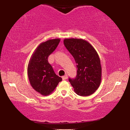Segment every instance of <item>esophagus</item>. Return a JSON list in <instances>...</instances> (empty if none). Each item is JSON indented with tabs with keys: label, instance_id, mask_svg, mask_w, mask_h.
I'll return each instance as SVG.
<instances>
[{
	"label": "esophagus",
	"instance_id": "esophagus-1",
	"mask_svg": "<svg viewBox=\"0 0 130 130\" xmlns=\"http://www.w3.org/2000/svg\"><path fill=\"white\" fill-rule=\"evenodd\" d=\"M62 80H66L67 79V78H68V75H64V76H62Z\"/></svg>",
	"mask_w": 130,
	"mask_h": 130
}]
</instances>
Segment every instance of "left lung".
I'll return each instance as SVG.
<instances>
[{
	"instance_id": "8db88e82",
	"label": "left lung",
	"mask_w": 130,
	"mask_h": 130,
	"mask_svg": "<svg viewBox=\"0 0 130 130\" xmlns=\"http://www.w3.org/2000/svg\"><path fill=\"white\" fill-rule=\"evenodd\" d=\"M64 44L77 64L76 78L69 79L74 92L81 96L91 95L99 88L102 78L101 61L96 51L82 38H65Z\"/></svg>"
}]
</instances>
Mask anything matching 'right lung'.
Listing matches in <instances>:
<instances>
[{
	"label": "right lung",
	"mask_w": 130,
	"mask_h": 130,
	"mask_svg": "<svg viewBox=\"0 0 130 130\" xmlns=\"http://www.w3.org/2000/svg\"><path fill=\"white\" fill-rule=\"evenodd\" d=\"M60 38L51 39L41 43L31 55L28 66L30 84L37 92L43 96L52 93L62 78L54 72L48 62V57L55 51Z\"/></svg>",
	"instance_id": "obj_1"
}]
</instances>
